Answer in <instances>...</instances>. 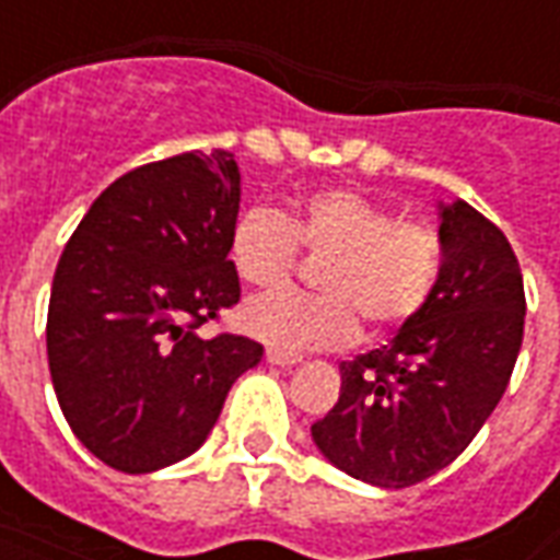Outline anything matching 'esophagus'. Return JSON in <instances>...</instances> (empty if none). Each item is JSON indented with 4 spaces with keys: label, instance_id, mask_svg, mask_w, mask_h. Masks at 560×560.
I'll list each match as a JSON object with an SVG mask.
<instances>
[{
    "label": "esophagus",
    "instance_id": "esophagus-1",
    "mask_svg": "<svg viewBox=\"0 0 560 560\" xmlns=\"http://www.w3.org/2000/svg\"><path fill=\"white\" fill-rule=\"evenodd\" d=\"M267 363H272V365H293V363H300V357H296V353L279 351V348H267Z\"/></svg>",
    "mask_w": 560,
    "mask_h": 560
}]
</instances>
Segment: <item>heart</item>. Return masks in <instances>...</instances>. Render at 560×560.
<instances>
[{
	"instance_id": "b5f03b06",
	"label": "heart",
	"mask_w": 560,
	"mask_h": 560,
	"mask_svg": "<svg viewBox=\"0 0 560 560\" xmlns=\"http://www.w3.org/2000/svg\"><path fill=\"white\" fill-rule=\"evenodd\" d=\"M300 248L324 257V293L272 291L243 308L245 329L284 353L336 348L365 329L399 327L432 296L441 272V240L429 224L396 219L353 188H320L291 219L248 207L233 221L228 255L236 276L267 288L288 279Z\"/></svg>"
}]
</instances>
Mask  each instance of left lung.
Returning <instances> with one entry per match:
<instances>
[{
  "mask_svg": "<svg viewBox=\"0 0 560 560\" xmlns=\"http://www.w3.org/2000/svg\"><path fill=\"white\" fill-rule=\"evenodd\" d=\"M432 296L384 348L345 360L332 411L312 425L345 474L405 489L446 468L504 396L525 332L522 269L498 224L441 203Z\"/></svg>",
  "mask_w": 560,
  "mask_h": 560,
  "instance_id": "left-lung-1",
  "label": "left lung"
}]
</instances>
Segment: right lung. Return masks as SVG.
<instances>
[{
    "label": "right lung",
    "instance_id": "obj_1",
    "mask_svg": "<svg viewBox=\"0 0 560 560\" xmlns=\"http://www.w3.org/2000/svg\"><path fill=\"white\" fill-rule=\"evenodd\" d=\"M236 212L233 152H183L119 176L71 233L47 360L71 432L104 465L149 474L191 456L233 381L260 363L257 341L197 332L240 303Z\"/></svg>",
    "mask_w": 560,
    "mask_h": 560
}]
</instances>
